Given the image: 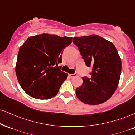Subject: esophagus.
<instances>
[{
    "mask_svg": "<svg viewBox=\"0 0 135 135\" xmlns=\"http://www.w3.org/2000/svg\"><path fill=\"white\" fill-rule=\"evenodd\" d=\"M69 77H71V78H74V77H76V76H77L78 74H76V73H74V74H69Z\"/></svg>",
    "mask_w": 135,
    "mask_h": 135,
    "instance_id": "1",
    "label": "esophagus"
}]
</instances>
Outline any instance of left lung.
Returning <instances> with one entry per match:
<instances>
[{
  "mask_svg": "<svg viewBox=\"0 0 135 135\" xmlns=\"http://www.w3.org/2000/svg\"><path fill=\"white\" fill-rule=\"evenodd\" d=\"M86 66L92 67L91 77L83 78L76 88L78 99L85 104L96 105L109 99L118 86L121 61L114 44L98 35L73 38Z\"/></svg>",
  "mask_w": 135,
  "mask_h": 135,
  "instance_id": "8db88e82",
  "label": "left lung"
}]
</instances>
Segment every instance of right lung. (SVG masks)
Returning a JSON list of instances; mask_svg holds the SVG:
<instances>
[{
	"label": "right lung",
	"mask_w": 135,
	"mask_h": 135,
	"mask_svg": "<svg viewBox=\"0 0 135 135\" xmlns=\"http://www.w3.org/2000/svg\"><path fill=\"white\" fill-rule=\"evenodd\" d=\"M72 37L42 34L31 36L20 47L16 66L18 81L28 95L48 99L59 92L68 74L61 71L63 50Z\"/></svg>",
	"instance_id": "add662e5"
}]
</instances>
